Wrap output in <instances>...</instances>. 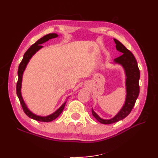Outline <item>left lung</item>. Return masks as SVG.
Instances as JSON below:
<instances>
[{
    "mask_svg": "<svg viewBox=\"0 0 158 158\" xmlns=\"http://www.w3.org/2000/svg\"><path fill=\"white\" fill-rule=\"evenodd\" d=\"M116 44V49L123 54L118 58L114 60V62L122 65L126 74V97L125 103L119 112L113 118L109 119H104L97 115L92 109L93 116L103 124H110L115 123L118 121L125 118L130 113L131 110L135 105L136 100L138 98L140 88H139V79L140 70L137 64L135 57L132 53L129 51L122 43L118 40L114 39Z\"/></svg>",
    "mask_w": 158,
    "mask_h": 158,
    "instance_id": "8db88e82",
    "label": "left lung"
}]
</instances>
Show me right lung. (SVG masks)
<instances>
[{
  "mask_svg": "<svg viewBox=\"0 0 158 158\" xmlns=\"http://www.w3.org/2000/svg\"><path fill=\"white\" fill-rule=\"evenodd\" d=\"M58 35L56 34V33H50V34L46 35L44 36H43L42 38L39 39L37 41H36L35 43H34L32 46H31L27 51L26 52V53L23 55V59L22 60L21 63L19 64V67H18V82H17V85H16V92H17V95H18L20 104L22 106V109L23 110V111L26 113V115L28 116L30 118L35 119L36 121H39V122H52V121L56 119L60 114L62 113V110L64 109V106L66 105V101L63 104V105L60 107V108L56 110L54 113H53L52 114L48 116L45 117H42V116H39L37 115H35V113H33L31 112V110L28 109V108L26 106L25 104L24 101H23L22 94H21V88H22V76H23V73L24 72V70L26 69V67L27 66L28 63L29 62L30 60L31 59L32 56H34L35 54V53L36 52H38L39 49H41L43 46L41 45L43 43H45L46 41H49V39H52L53 38H56L58 37Z\"/></svg>",
  "mask_w": 158,
  "mask_h": 158,
  "instance_id": "right-lung-1",
  "label": "right lung"
}]
</instances>
